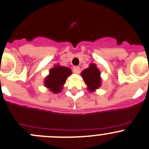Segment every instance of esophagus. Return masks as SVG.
Returning <instances> with one entry per match:
<instances>
[{
    "mask_svg": "<svg viewBox=\"0 0 149 149\" xmlns=\"http://www.w3.org/2000/svg\"><path fill=\"white\" fill-rule=\"evenodd\" d=\"M73 72H74V73L79 74L80 72V68L77 67V66H76V67H74L73 68Z\"/></svg>",
    "mask_w": 149,
    "mask_h": 149,
    "instance_id": "1",
    "label": "esophagus"
}]
</instances>
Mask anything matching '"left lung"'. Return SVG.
I'll return each mask as SVG.
<instances>
[{"mask_svg":"<svg viewBox=\"0 0 149 149\" xmlns=\"http://www.w3.org/2000/svg\"><path fill=\"white\" fill-rule=\"evenodd\" d=\"M81 76L90 92L95 91L101 87V73L95 63H90L88 67L81 72Z\"/></svg>","mask_w":149,"mask_h":149,"instance_id":"obj_1","label":"left lung"}]
</instances>
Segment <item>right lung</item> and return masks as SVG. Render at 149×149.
Here are the masks:
<instances>
[{"label": "right lung", "instance_id": "obj_1", "mask_svg": "<svg viewBox=\"0 0 149 149\" xmlns=\"http://www.w3.org/2000/svg\"><path fill=\"white\" fill-rule=\"evenodd\" d=\"M72 70L70 68L55 65L49 71V74L46 76L44 80V85L51 92L58 93L63 90V85L69 76L71 75Z\"/></svg>", "mask_w": 149, "mask_h": 149}]
</instances>
